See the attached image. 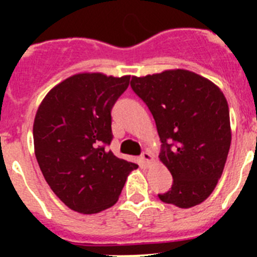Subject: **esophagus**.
<instances>
[{
	"mask_svg": "<svg viewBox=\"0 0 257 257\" xmlns=\"http://www.w3.org/2000/svg\"><path fill=\"white\" fill-rule=\"evenodd\" d=\"M140 160H142L143 163H145V165H148L149 162H151L152 160H153V157H152V154L149 153V152H143L142 156H140Z\"/></svg>",
	"mask_w": 257,
	"mask_h": 257,
	"instance_id": "34e87169",
	"label": "esophagus"
}]
</instances>
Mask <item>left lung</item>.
Returning <instances> with one entry per match:
<instances>
[{"label": "left lung", "instance_id": "left-lung-1", "mask_svg": "<svg viewBox=\"0 0 257 257\" xmlns=\"http://www.w3.org/2000/svg\"><path fill=\"white\" fill-rule=\"evenodd\" d=\"M131 88L156 121L160 160L172 175L165 203L189 208L205 201L221 178L230 148L229 106L216 85L185 69L133 77Z\"/></svg>", "mask_w": 257, "mask_h": 257}]
</instances>
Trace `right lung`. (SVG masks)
<instances>
[{"label": "right lung", "instance_id": "1", "mask_svg": "<svg viewBox=\"0 0 257 257\" xmlns=\"http://www.w3.org/2000/svg\"><path fill=\"white\" fill-rule=\"evenodd\" d=\"M130 76L79 73L50 90L33 123L35 153L45 180L70 210L97 213L112 207L138 165L115 157L112 108Z\"/></svg>", "mask_w": 257, "mask_h": 257}]
</instances>
